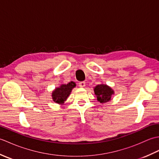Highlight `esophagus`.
Listing matches in <instances>:
<instances>
[{
  "label": "esophagus",
  "instance_id": "34e87169",
  "mask_svg": "<svg viewBox=\"0 0 159 159\" xmlns=\"http://www.w3.org/2000/svg\"><path fill=\"white\" fill-rule=\"evenodd\" d=\"M79 85L80 87H85V82H84V81L80 82L79 84Z\"/></svg>",
  "mask_w": 159,
  "mask_h": 159
}]
</instances>
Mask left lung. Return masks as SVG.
<instances>
[{
	"label": "left lung",
	"instance_id": "left-lung-1",
	"mask_svg": "<svg viewBox=\"0 0 159 159\" xmlns=\"http://www.w3.org/2000/svg\"><path fill=\"white\" fill-rule=\"evenodd\" d=\"M94 93L96 96L97 100L100 103H106L111 100L114 95V90L106 84H100L93 88Z\"/></svg>",
	"mask_w": 159,
	"mask_h": 159
}]
</instances>
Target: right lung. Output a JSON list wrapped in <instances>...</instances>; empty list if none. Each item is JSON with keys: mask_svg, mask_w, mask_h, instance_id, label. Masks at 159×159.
I'll return each mask as SVG.
<instances>
[{"mask_svg": "<svg viewBox=\"0 0 159 159\" xmlns=\"http://www.w3.org/2000/svg\"><path fill=\"white\" fill-rule=\"evenodd\" d=\"M75 87V83L72 81L67 84H61L59 87H56L52 92L53 102L59 104H63L67 100L72 89Z\"/></svg>", "mask_w": 159, "mask_h": 159, "instance_id": "right-lung-1", "label": "right lung"}]
</instances>
